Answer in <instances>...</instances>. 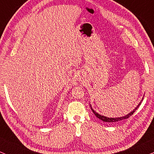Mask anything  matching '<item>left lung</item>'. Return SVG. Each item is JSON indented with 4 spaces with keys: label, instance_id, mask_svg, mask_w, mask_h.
Here are the masks:
<instances>
[{
    "label": "left lung",
    "instance_id": "8db88e82",
    "mask_svg": "<svg viewBox=\"0 0 154 154\" xmlns=\"http://www.w3.org/2000/svg\"><path fill=\"white\" fill-rule=\"evenodd\" d=\"M143 98L142 99V100H143ZM140 104H141V102L139 103L138 105L136 107H135V109L133 110V111H131V112L128 113V115H125V116L120 117H105V116H103V115H99V114L97 113V112L95 111V110H94L93 109H92V107H91V105H90V106H91V109L92 110V112H93V113L95 115V116L97 117V118H99V120H102V121H104V122H117V121H120V120H125V119H127L130 116H131V115L135 112V110L138 109V107L139 105H140Z\"/></svg>",
    "mask_w": 154,
    "mask_h": 154
}]
</instances>
